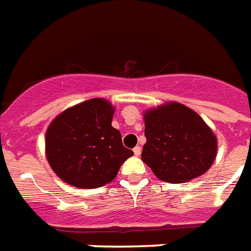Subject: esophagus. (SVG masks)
<instances>
[{
	"mask_svg": "<svg viewBox=\"0 0 251 251\" xmlns=\"http://www.w3.org/2000/svg\"><path fill=\"white\" fill-rule=\"evenodd\" d=\"M133 153H135V156H140V153H141L140 147H139V146L135 147V148H133Z\"/></svg>",
	"mask_w": 251,
	"mask_h": 251,
	"instance_id": "esophagus-1",
	"label": "esophagus"
}]
</instances>
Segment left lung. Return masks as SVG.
I'll list each match as a JSON object with an SVG mask.
<instances>
[{
  "label": "left lung",
  "instance_id": "1",
  "mask_svg": "<svg viewBox=\"0 0 251 251\" xmlns=\"http://www.w3.org/2000/svg\"><path fill=\"white\" fill-rule=\"evenodd\" d=\"M141 160L163 181L180 184L204 175L216 159L217 139L199 114L169 101L144 114Z\"/></svg>",
  "mask_w": 251,
  "mask_h": 251
}]
</instances>
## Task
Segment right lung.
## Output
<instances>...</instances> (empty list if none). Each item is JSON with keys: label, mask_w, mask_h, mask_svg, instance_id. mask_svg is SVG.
I'll use <instances>...</instances> for the list:
<instances>
[{"label": "right lung", "mask_w": 251, "mask_h": 251, "mask_svg": "<svg viewBox=\"0 0 251 251\" xmlns=\"http://www.w3.org/2000/svg\"><path fill=\"white\" fill-rule=\"evenodd\" d=\"M114 107L94 98L58 115L46 131V156L61 180L78 188H99L114 180L133 154L111 126Z\"/></svg>", "instance_id": "add662e5"}]
</instances>
